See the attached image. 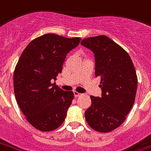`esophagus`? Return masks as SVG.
I'll list each match as a JSON object with an SVG mask.
<instances>
[{
  "label": "esophagus",
  "instance_id": "esophagus-1",
  "mask_svg": "<svg viewBox=\"0 0 151 151\" xmlns=\"http://www.w3.org/2000/svg\"><path fill=\"white\" fill-rule=\"evenodd\" d=\"M73 94H74V97H75V98H77V97H78V96L81 95V93H78L77 91H73Z\"/></svg>",
  "mask_w": 151,
  "mask_h": 151
}]
</instances>
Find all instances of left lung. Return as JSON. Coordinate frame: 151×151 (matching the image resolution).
Returning a JSON list of instances; mask_svg holds the SVG:
<instances>
[{
	"instance_id": "1",
	"label": "left lung",
	"mask_w": 151,
	"mask_h": 151,
	"mask_svg": "<svg viewBox=\"0 0 151 151\" xmlns=\"http://www.w3.org/2000/svg\"><path fill=\"white\" fill-rule=\"evenodd\" d=\"M81 45L92 51L95 76L101 78V96H90L91 106L85 112L92 129L110 132L126 119L134 103L138 78L129 54L106 36L83 39Z\"/></svg>"
}]
</instances>
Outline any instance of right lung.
Masks as SVG:
<instances>
[{
    "label": "right lung",
    "mask_w": 151,
    "mask_h": 151,
    "mask_svg": "<svg viewBox=\"0 0 151 151\" xmlns=\"http://www.w3.org/2000/svg\"><path fill=\"white\" fill-rule=\"evenodd\" d=\"M80 41L47 33L31 41L19 58L13 74L15 98L27 121L41 131L57 129L66 117L73 93L52 81L61 73L67 53Z\"/></svg>",
    "instance_id": "right-lung-1"
}]
</instances>
